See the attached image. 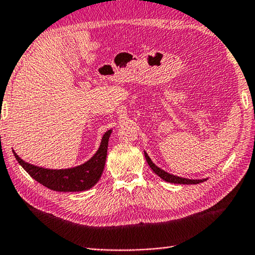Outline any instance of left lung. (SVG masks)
I'll use <instances>...</instances> for the list:
<instances>
[{"mask_svg":"<svg viewBox=\"0 0 255 255\" xmlns=\"http://www.w3.org/2000/svg\"><path fill=\"white\" fill-rule=\"evenodd\" d=\"M144 155H145V158H146V161H147L149 167L153 170L154 173L157 174L159 178L163 179L164 181H166V182L176 183V184H198V183L205 182V181L207 180V179H200V180L199 179H198V180L185 179V178H181V176H176V175H173V174H171V173H167V172L162 170L161 167H158V166L155 165L152 159L149 158L148 154L146 153L145 150H144Z\"/></svg>","mask_w":255,"mask_h":255,"instance_id":"8db88e82","label":"left lung"}]
</instances>
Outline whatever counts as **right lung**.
Listing matches in <instances>:
<instances>
[{
  "label": "right lung",
  "instance_id": "add662e5",
  "mask_svg": "<svg viewBox=\"0 0 255 255\" xmlns=\"http://www.w3.org/2000/svg\"><path fill=\"white\" fill-rule=\"evenodd\" d=\"M111 132L112 129L105 132L97 153L89 161L79 166L71 167V169H45V167L33 165V164L23 161L14 150L13 154L16 161L27 171V173L37 182L45 185L48 189L59 192L84 191V190L91 189L101 178L103 169H105L108 141H109Z\"/></svg>",
  "mask_w": 255,
  "mask_h": 255
}]
</instances>
